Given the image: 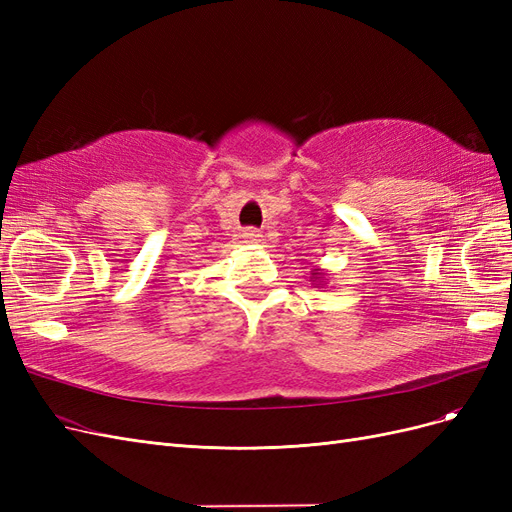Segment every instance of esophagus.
<instances>
[{
    "label": "esophagus",
    "mask_w": 512,
    "mask_h": 512,
    "mask_svg": "<svg viewBox=\"0 0 512 512\" xmlns=\"http://www.w3.org/2000/svg\"><path fill=\"white\" fill-rule=\"evenodd\" d=\"M243 239H245V243H252V245H260V243H262V237H260V232H258V230H254V228H250V230H245V235H243Z\"/></svg>",
    "instance_id": "obj_1"
}]
</instances>
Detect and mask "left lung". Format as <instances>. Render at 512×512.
<instances>
[{"label": "left lung", "instance_id": "obj_1", "mask_svg": "<svg viewBox=\"0 0 512 512\" xmlns=\"http://www.w3.org/2000/svg\"><path fill=\"white\" fill-rule=\"evenodd\" d=\"M324 277H329V273L324 271V269H320V267H316V269L309 271V282L316 284V288H318V286H324V282H322Z\"/></svg>", "mask_w": 512, "mask_h": 512}]
</instances>
